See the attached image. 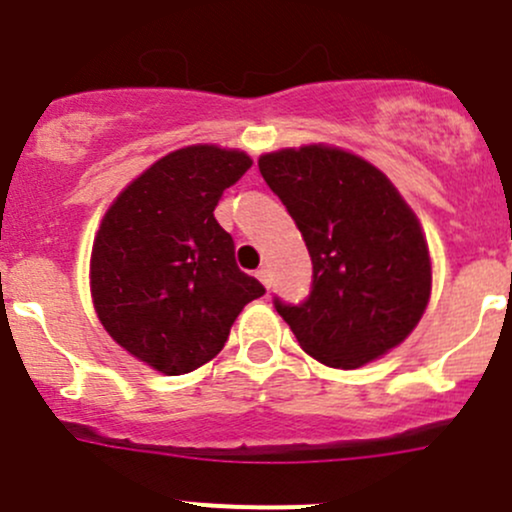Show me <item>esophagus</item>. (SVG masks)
Listing matches in <instances>:
<instances>
[{"instance_id":"34e87169","label":"esophagus","mask_w":512,"mask_h":512,"mask_svg":"<svg viewBox=\"0 0 512 512\" xmlns=\"http://www.w3.org/2000/svg\"><path fill=\"white\" fill-rule=\"evenodd\" d=\"M256 278H258V281H261L266 288L271 286V271H268V268H258Z\"/></svg>"}]
</instances>
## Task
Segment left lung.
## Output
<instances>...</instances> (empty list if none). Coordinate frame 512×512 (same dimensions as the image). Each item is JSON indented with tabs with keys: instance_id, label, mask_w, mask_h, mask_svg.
<instances>
[{
	"instance_id": "obj_1",
	"label": "left lung",
	"mask_w": 512,
	"mask_h": 512,
	"mask_svg": "<svg viewBox=\"0 0 512 512\" xmlns=\"http://www.w3.org/2000/svg\"><path fill=\"white\" fill-rule=\"evenodd\" d=\"M258 169L311 254L306 301H273L298 346L351 371L406 341L428 306L433 271L421 221L391 179L326 144L271 151Z\"/></svg>"
}]
</instances>
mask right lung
Masks as SVG:
<instances>
[{
    "label": "right lung",
    "instance_id": "obj_1",
    "mask_svg": "<svg viewBox=\"0 0 512 512\" xmlns=\"http://www.w3.org/2000/svg\"><path fill=\"white\" fill-rule=\"evenodd\" d=\"M239 149L194 144L161 156L114 199L94 236L96 316L124 351L164 376L209 363L241 308L266 288L241 271L214 219L221 194L251 169Z\"/></svg>",
    "mask_w": 512,
    "mask_h": 512
}]
</instances>
